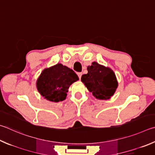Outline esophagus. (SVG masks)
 <instances>
[{
	"label": "esophagus",
	"instance_id": "34e87169",
	"mask_svg": "<svg viewBox=\"0 0 155 155\" xmlns=\"http://www.w3.org/2000/svg\"><path fill=\"white\" fill-rule=\"evenodd\" d=\"M77 74H78V78H79L80 79H81V76H82V73H81V72H78Z\"/></svg>",
	"mask_w": 155,
	"mask_h": 155
}]
</instances>
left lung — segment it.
Instances as JSON below:
<instances>
[{
    "mask_svg": "<svg viewBox=\"0 0 155 155\" xmlns=\"http://www.w3.org/2000/svg\"><path fill=\"white\" fill-rule=\"evenodd\" d=\"M88 73L81 77V81L93 95L99 100H108L114 94L118 83L113 71L93 62L87 67Z\"/></svg>",
    "mask_w": 155,
    "mask_h": 155,
    "instance_id": "left-lung-1",
    "label": "left lung"
}]
</instances>
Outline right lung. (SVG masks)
I'll return each mask as SVG.
<instances>
[{
    "mask_svg": "<svg viewBox=\"0 0 155 155\" xmlns=\"http://www.w3.org/2000/svg\"><path fill=\"white\" fill-rule=\"evenodd\" d=\"M78 79L77 74L72 69L58 64L43 70L38 78L36 87L46 100L58 102L66 99L70 85Z\"/></svg>",
    "mask_w": 155,
    "mask_h": 155,
    "instance_id": "add662e5",
    "label": "right lung"
}]
</instances>
